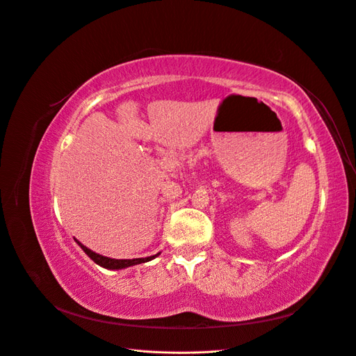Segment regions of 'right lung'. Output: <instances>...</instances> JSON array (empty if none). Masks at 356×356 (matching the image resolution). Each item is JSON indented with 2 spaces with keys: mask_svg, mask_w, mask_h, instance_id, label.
<instances>
[{
  "mask_svg": "<svg viewBox=\"0 0 356 356\" xmlns=\"http://www.w3.org/2000/svg\"><path fill=\"white\" fill-rule=\"evenodd\" d=\"M78 243V245L81 247L83 250H84V253L93 260L95 263H97L99 266H102V268H106V269H111V270H113V269H124V268H130V266H134V265H140V263H146V261H149V260H152V259H155L158 254H155V256H151V257H145V259H111V257H105V256H102V254H97V253H95V251H91L90 248H87L86 245H83L81 243H79V241H76Z\"/></svg>",
  "mask_w": 356,
  "mask_h": 356,
  "instance_id": "add662e5",
  "label": "right lung"
}]
</instances>
